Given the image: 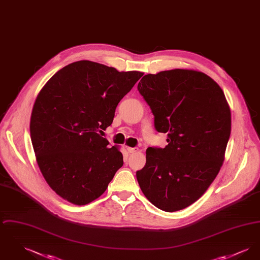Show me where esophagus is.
Listing matches in <instances>:
<instances>
[{
	"label": "esophagus",
	"instance_id": "34e87169",
	"mask_svg": "<svg viewBox=\"0 0 260 260\" xmlns=\"http://www.w3.org/2000/svg\"><path fill=\"white\" fill-rule=\"evenodd\" d=\"M127 152L128 153H131V154H133V153H136V152H138V148H133V147H127Z\"/></svg>",
	"mask_w": 260,
	"mask_h": 260
}]
</instances>
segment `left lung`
Instances as JSON below:
<instances>
[{
	"label": "left lung",
	"mask_w": 260,
	"mask_h": 260,
	"mask_svg": "<svg viewBox=\"0 0 260 260\" xmlns=\"http://www.w3.org/2000/svg\"><path fill=\"white\" fill-rule=\"evenodd\" d=\"M137 89L154 115L165 148L149 147L136 172L145 197L168 212L201 198L219 173L231 134V112L221 87L205 73L173 69L145 75Z\"/></svg>",
	"instance_id": "obj_1"
}]
</instances>
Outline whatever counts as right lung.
Wrapping results in <instances>:
<instances>
[{
	"mask_svg": "<svg viewBox=\"0 0 260 260\" xmlns=\"http://www.w3.org/2000/svg\"><path fill=\"white\" fill-rule=\"evenodd\" d=\"M142 76L80 60L57 71L41 89L31 115V140L41 173L61 198L89 204L123 166L122 153L101 136Z\"/></svg>",
	"mask_w": 260,
	"mask_h": 260,
	"instance_id": "right-lung-1",
	"label": "right lung"
}]
</instances>
